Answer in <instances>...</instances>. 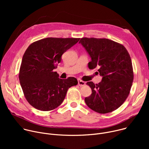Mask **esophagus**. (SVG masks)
Instances as JSON below:
<instances>
[{
    "mask_svg": "<svg viewBox=\"0 0 149 149\" xmlns=\"http://www.w3.org/2000/svg\"><path fill=\"white\" fill-rule=\"evenodd\" d=\"M78 84L79 86H83L84 85H86V82L82 81L80 79H78Z\"/></svg>",
    "mask_w": 149,
    "mask_h": 149,
    "instance_id": "34e87169",
    "label": "esophagus"
}]
</instances>
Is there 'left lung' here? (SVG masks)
I'll return each mask as SVG.
<instances>
[{"label": "left lung", "instance_id": "8db88e82", "mask_svg": "<svg viewBox=\"0 0 149 149\" xmlns=\"http://www.w3.org/2000/svg\"><path fill=\"white\" fill-rule=\"evenodd\" d=\"M79 43L91 58L88 68H98L102 77L98 84L87 82L92 93L85 98V102L89 108L100 114L116 110L128 97L133 81L128 51L122 44L106 38H82Z\"/></svg>", "mask_w": 149, "mask_h": 149}]
</instances>
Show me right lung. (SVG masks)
Returning a JSON list of instances; mask_svg holds the SVG:
<instances>
[{
  "label": "right lung",
  "instance_id": "add662e5",
  "mask_svg": "<svg viewBox=\"0 0 149 149\" xmlns=\"http://www.w3.org/2000/svg\"><path fill=\"white\" fill-rule=\"evenodd\" d=\"M80 38H47L32 43L26 49L19 70V79L24 96L34 108L51 111L59 106L68 90L77 85L74 77L62 79L53 70L62 55Z\"/></svg>",
  "mask_w": 149,
  "mask_h": 149
}]
</instances>
